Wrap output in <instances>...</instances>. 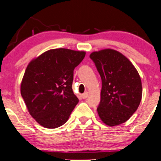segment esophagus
<instances>
[{
  "label": "esophagus",
  "mask_w": 161,
  "mask_h": 161,
  "mask_svg": "<svg viewBox=\"0 0 161 161\" xmlns=\"http://www.w3.org/2000/svg\"><path fill=\"white\" fill-rule=\"evenodd\" d=\"M88 93L87 92H86L85 93H83L82 95V97L83 99H86V98H87V97H88Z\"/></svg>",
  "instance_id": "esophagus-1"
}]
</instances>
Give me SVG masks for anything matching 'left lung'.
<instances>
[{
	"label": "left lung",
	"instance_id": "1",
	"mask_svg": "<svg viewBox=\"0 0 161 161\" xmlns=\"http://www.w3.org/2000/svg\"><path fill=\"white\" fill-rule=\"evenodd\" d=\"M101 75L102 88L98 115L106 125L125 123L137 110L142 100V81L138 71L124 55L113 49L90 54Z\"/></svg>",
	"mask_w": 161,
	"mask_h": 161
}]
</instances>
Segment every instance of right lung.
Instances as JSON below:
<instances>
[{"instance_id":"right-lung-1","label":"right lung","mask_w":161,"mask_h":161,"mask_svg":"<svg viewBox=\"0 0 161 161\" xmlns=\"http://www.w3.org/2000/svg\"><path fill=\"white\" fill-rule=\"evenodd\" d=\"M85 56V51L51 49L27 66L21 95L30 115L43 127L61 126L78 104L72 88L73 70Z\"/></svg>"}]
</instances>
